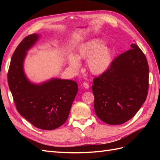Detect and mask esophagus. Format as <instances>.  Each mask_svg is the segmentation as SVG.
<instances>
[{
  "mask_svg": "<svg viewBox=\"0 0 160 160\" xmlns=\"http://www.w3.org/2000/svg\"><path fill=\"white\" fill-rule=\"evenodd\" d=\"M82 86H83L84 88H86V89H89V83L87 82H83V83H82Z\"/></svg>",
  "mask_w": 160,
  "mask_h": 160,
  "instance_id": "1",
  "label": "esophagus"
}]
</instances>
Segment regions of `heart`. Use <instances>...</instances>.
<instances>
[{
  "instance_id": "heart-1",
  "label": "heart",
  "mask_w": 160,
  "mask_h": 160,
  "mask_svg": "<svg viewBox=\"0 0 160 160\" xmlns=\"http://www.w3.org/2000/svg\"><path fill=\"white\" fill-rule=\"evenodd\" d=\"M104 41L94 38L82 43L78 47L76 55L70 56L69 63L74 70L80 67L79 60L87 59V70L93 75H101L109 69L113 60V52L110 47L104 46Z\"/></svg>"
}]
</instances>
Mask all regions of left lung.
<instances>
[{"label":"left lung","instance_id":"8db88e82","mask_svg":"<svg viewBox=\"0 0 160 160\" xmlns=\"http://www.w3.org/2000/svg\"><path fill=\"white\" fill-rule=\"evenodd\" d=\"M131 47L112 61L106 72L93 79L95 112L108 124L119 125L131 120L148 95L147 58L136 44Z\"/></svg>","mask_w":160,"mask_h":160}]
</instances>
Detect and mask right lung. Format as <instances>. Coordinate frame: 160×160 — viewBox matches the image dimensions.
I'll return each instance as SVG.
<instances>
[{
    "label": "right lung",
    "instance_id": "obj_1",
    "mask_svg": "<svg viewBox=\"0 0 160 160\" xmlns=\"http://www.w3.org/2000/svg\"><path fill=\"white\" fill-rule=\"evenodd\" d=\"M38 38L36 33L29 35L16 47L8 73V84L18 113L36 128L53 130L67 121L78 87L71 80L53 79L40 85L29 82L23 61Z\"/></svg>",
    "mask_w": 160,
    "mask_h": 160
}]
</instances>
